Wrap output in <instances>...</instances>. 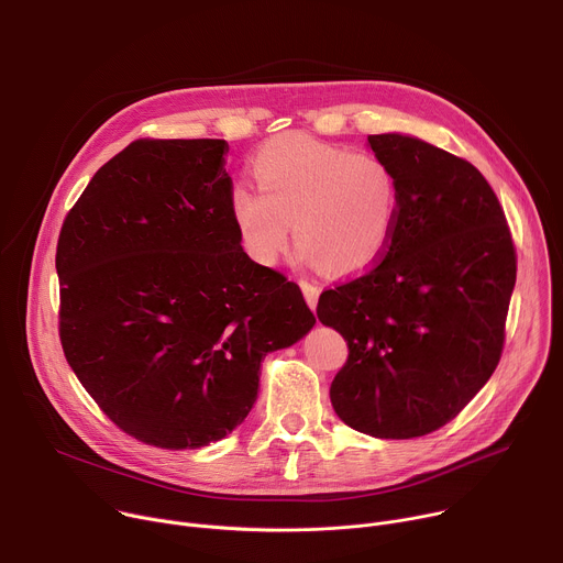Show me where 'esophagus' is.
Returning a JSON list of instances; mask_svg holds the SVG:
<instances>
[{
	"mask_svg": "<svg viewBox=\"0 0 563 563\" xmlns=\"http://www.w3.org/2000/svg\"><path fill=\"white\" fill-rule=\"evenodd\" d=\"M300 289L305 294V300L311 309H316V302H318V296H320V289L313 285V283H307V280H300Z\"/></svg>",
	"mask_w": 563,
	"mask_h": 563,
	"instance_id": "34e87169",
	"label": "esophagus"
}]
</instances>
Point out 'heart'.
<instances>
[{
    "instance_id": "1",
    "label": "heart",
    "mask_w": 563,
    "mask_h": 563,
    "mask_svg": "<svg viewBox=\"0 0 563 563\" xmlns=\"http://www.w3.org/2000/svg\"><path fill=\"white\" fill-rule=\"evenodd\" d=\"M258 187L235 183L229 216L240 243L258 265H274L291 238L298 261L354 276L387 252L400 194L391 167L374 153L287 133L252 159Z\"/></svg>"
}]
</instances>
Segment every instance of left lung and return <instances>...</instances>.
<instances>
[{"label":"left lung","instance_id":"left-lung-1","mask_svg":"<svg viewBox=\"0 0 563 563\" xmlns=\"http://www.w3.org/2000/svg\"><path fill=\"white\" fill-rule=\"evenodd\" d=\"M367 144L396 174V229L383 261L320 294L316 313L350 347L330 387L339 419L376 439H415L452 421L493 376L517 256L478 169L415 135Z\"/></svg>","mask_w":563,"mask_h":563}]
</instances>
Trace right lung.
Here are the masks:
<instances>
[{"mask_svg":"<svg viewBox=\"0 0 563 563\" xmlns=\"http://www.w3.org/2000/svg\"><path fill=\"white\" fill-rule=\"evenodd\" d=\"M224 140H137L93 176L57 240L64 356L102 412L165 450L224 439L261 363L316 318L254 263L229 216Z\"/></svg>","mask_w":563,"mask_h":563,"instance_id":"right-lung-1","label":"right lung"}]
</instances>
